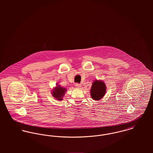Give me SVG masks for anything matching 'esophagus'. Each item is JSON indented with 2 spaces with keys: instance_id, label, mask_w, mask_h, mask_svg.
<instances>
[{
  "instance_id": "esophagus-1",
  "label": "esophagus",
  "mask_w": 153,
  "mask_h": 153,
  "mask_svg": "<svg viewBox=\"0 0 153 153\" xmlns=\"http://www.w3.org/2000/svg\"><path fill=\"white\" fill-rule=\"evenodd\" d=\"M75 87L76 88H81V85L79 84H78V83H76V84H75Z\"/></svg>"
}]
</instances>
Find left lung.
Instances as JSON below:
<instances>
[{
  "mask_svg": "<svg viewBox=\"0 0 153 153\" xmlns=\"http://www.w3.org/2000/svg\"><path fill=\"white\" fill-rule=\"evenodd\" d=\"M106 87L105 84L101 81H95L92 85L91 89V95L93 100H99L105 95Z\"/></svg>",
  "mask_w": 153,
  "mask_h": 153,
  "instance_id": "1",
  "label": "left lung"
}]
</instances>
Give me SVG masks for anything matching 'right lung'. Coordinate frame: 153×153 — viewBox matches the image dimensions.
I'll list each match as a JSON object with an SVG mask.
<instances>
[{
    "label": "right lung",
    "mask_w": 153,
    "mask_h": 153,
    "mask_svg": "<svg viewBox=\"0 0 153 153\" xmlns=\"http://www.w3.org/2000/svg\"><path fill=\"white\" fill-rule=\"evenodd\" d=\"M66 89L58 85V87L55 88L54 90H53L52 95L58 100H62V97L65 94Z\"/></svg>",
    "instance_id": "1"
}]
</instances>
